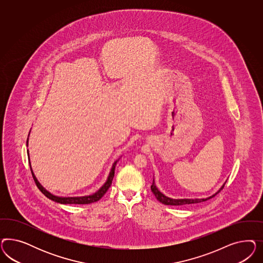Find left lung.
<instances>
[{"label":"left lung","instance_id":"1","mask_svg":"<svg viewBox=\"0 0 263 263\" xmlns=\"http://www.w3.org/2000/svg\"><path fill=\"white\" fill-rule=\"evenodd\" d=\"M224 184H226V182L223 184V186L218 191L216 192L214 195H212L208 198H205V199H172V198H168L158 190V188L156 187L155 182H154V178H153V182H152V191L154 194L155 198L158 199L160 202H162L163 204H166V205H186V204H191V203H199V202L205 201L207 199H212L213 197H215L218 193H220L221 190H223Z\"/></svg>","mask_w":263,"mask_h":263}]
</instances>
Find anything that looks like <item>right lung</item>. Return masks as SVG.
Segmentation results:
<instances>
[{
    "label": "right lung",
    "instance_id": "add662e5",
    "mask_svg": "<svg viewBox=\"0 0 263 263\" xmlns=\"http://www.w3.org/2000/svg\"><path fill=\"white\" fill-rule=\"evenodd\" d=\"M29 135H30V133H29ZM28 142H29V138L27 139V146H28ZM27 152H28V154H29V151H27ZM119 160H120V158L117 160V161H115V163L112 164L111 171H110V174H109V176H108L106 182L99 188L98 191L93 193L92 195L83 196V197H59V196H55V195H53L50 192L47 191L39 182V180L36 179L35 175H34L33 172H32V166H31V163H30V156H29V163H30L32 177H33V180H34V182L36 184L37 188L40 189L42 194L45 195V197H47L48 199H50L51 200L55 201V202L63 203V204H88V203H91V202H96L97 200L101 199L104 195H105V193L108 191V189L111 187V181H112V178H114V175H115V168H116V165L119 162Z\"/></svg>",
    "mask_w": 263,
    "mask_h": 263
}]
</instances>
